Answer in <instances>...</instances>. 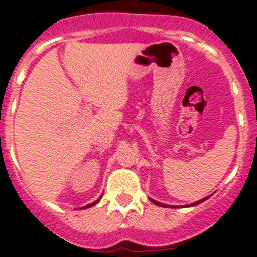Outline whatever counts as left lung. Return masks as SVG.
Returning a JSON list of instances; mask_svg holds the SVG:
<instances>
[{
    "mask_svg": "<svg viewBox=\"0 0 257 257\" xmlns=\"http://www.w3.org/2000/svg\"><path fill=\"white\" fill-rule=\"evenodd\" d=\"M207 198H208V196H207ZM207 198H203L202 200H198V202H195V203H193V204H190L191 207L193 206H196V204H199V203H202V202H204V200L207 199ZM151 202L154 203V204H156V206H160V207H172V206H166V204H162V203H159V202H156V200H154V199H150Z\"/></svg>",
    "mask_w": 257,
    "mask_h": 257,
    "instance_id": "8db88e82",
    "label": "left lung"
}]
</instances>
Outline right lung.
<instances>
[{
	"instance_id": "right-lung-1",
	"label": "right lung",
	"mask_w": 257,
	"mask_h": 257,
	"mask_svg": "<svg viewBox=\"0 0 257 257\" xmlns=\"http://www.w3.org/2000/svg\"><path fill=\"white\" fill-rule=\"evenodd\" d=\"M99 199H101V198H99ZM99 199H97V200H95V202L90 203V204H88V206H85V207H82V208H81V209H85V208H89V207H93V206H94V204H97V203H98V202H99Z\"/></svg>"
}]
</instances>
